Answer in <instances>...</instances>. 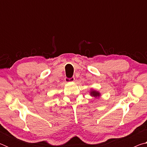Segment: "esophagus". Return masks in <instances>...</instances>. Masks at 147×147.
Wrapping results in <instances>:
<instances>
[{
  "mask_svg": "<svg viewBox=\"0 0 147 147\" xmlns=\"http://www.w3.org/2000/svg\"><path fill=\"white\" fill-rule=\"evenodd\" d=\"M74 80H75L74 77H71V78H65V81L66 82H74Z\"/></svg>",
  "mask_w": 147,
  "mask_h": 147,
  "instance_id": "esophagus-1",
  "label": "esophagus"
}]
</instances>
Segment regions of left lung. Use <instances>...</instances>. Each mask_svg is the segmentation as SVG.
Instances as JSON below:
<instances>
[{"instance_id": "obj_1", "label": "left lung", "mask_w": 147, "mask_h": 147, "mask_svg": "<svg viewBox=\"0 0 147 147\" xmlns=\"http://www.w3.org/2000/svg\"><path fill=\"white\" fill-rule=\"evenodd\" d=\"M90 94L91 96H93L94 97H96V96H100V93H98V91H96L94 90H92L90 92Z\"/></svg>"}]
</instances>
